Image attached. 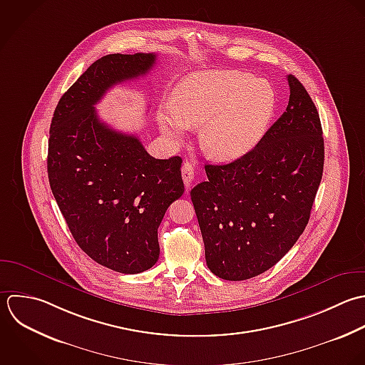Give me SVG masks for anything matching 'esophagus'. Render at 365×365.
Instances as JSON below:
<instances>
[{"label": "esophagus", "instance_id": "obj_1", "mask_svg": "<svg viewBox=\"0 0 365 365\" xmlns=\"http://www.w3.org/2000/svg\"><path fill=\"white\" fill-rule=\"evenodd\" d=\"M193 166L192 163L189 162H185L183 166H182V178H183V182H185V186L189 189L192 182H193Z\"/></svg>", "mask_w": 365, "mask_h": 365}]
</instances>
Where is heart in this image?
<instances>
[{
    "instance_id": "heart-1",
    "label": "heart",
    "mask_w": 365,
    "mask_h": 365,
    "mask_svg": "<svg viewBox=\"0 0 365 365\" xmlns=\"http://www.w3.org/2000/svg\"><path fill=\"white\" fill-rule=\"evenodd\" d=\"M277 96L273 86L240 71H203L183 78L173 102L158 112V125L170 142L199 126V142L215 159L249 153L266 133Z\"/></svg>"
}]
</instances>
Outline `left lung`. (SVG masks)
<instances>
[{"label": "left lung", "mask_w": 365, "mask_h": 365, "mask_svg": "<svg viewBox=\"0 0 365 365\" xmlns=\"http://www.w3.org/2000/svg\"><path fill=\"white\" fill-rule=\"evenodd\" d=\"M287 81L286 112L260 142L227 165H206L207 180L190 192L206 264L223 280H247L272 269L310 219L324 138L309 92L294 75Z\"/></svg>", "instance_id": "obj_1"}]
</instances>
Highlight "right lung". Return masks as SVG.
<instances>
[{
    "instance_id": "obj_1",
    "label": "right lung",
    "mask_w": 365,
    "mask_h": 365,
    "mask_svg": "<svg viewBox=\"0 0 365 365\" xmlns=\"http://www.w3.org/2000/svg\"><path fill=\"white\" fill-rule=\"evenodd\" d=\"M156 53H109L59 99L48 140L52 195L78 246L123 274L159 259L158 227L183 192L182 159H155L139 138L103 123L95 105L113 85L146 75Z\"/></svg>"
}]
</instances>
